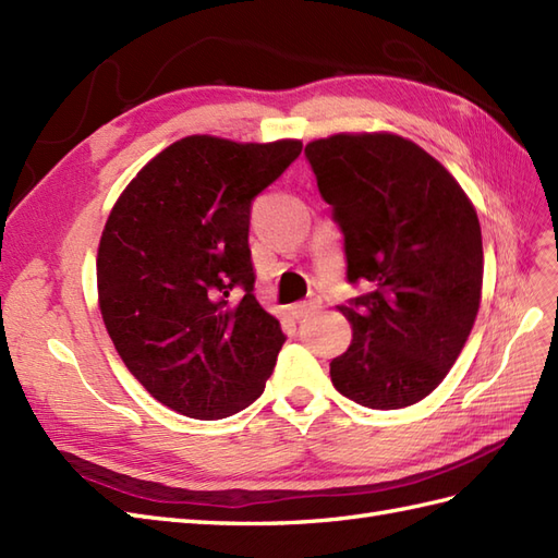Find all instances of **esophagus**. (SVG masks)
<instances>
[{
    "instance_id": "obj_1",
    "label": "esophagus",
    "mask_w": 558,
    "mask_h": 558,
    "mask_svg": "<svg viewBox=\"0 0 558 558\" xmlns=\"http://www.w3.org/2000/svg\"><path fill=\"white\" fill-rule=\"evenodd\" d=\"M318 306H320L318 299H308V302H299V304L292 306V316H294V318H306V316H311V313H316Z\"/></svg>"
}]
</instances>
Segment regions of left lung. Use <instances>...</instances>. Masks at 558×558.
Wrapping results in <instances>:
<instances>
[{
  "label": "left lung",
  "instance_id": "8db88e82",
  "mask_svg": "<svg viewBox=\"0 0 558 558\" xmlns=\"http://www.w3.org/2000/svg\"><path fill=\"white\" fill-rule=\"evenodd\" d=\"M304 155L344 235L347 280L365 288L341 306L353 341L330 363L335 389L373 410L417 403L476 320V211L446 167L396 134H337Z\"/></svg>",
  "mask_w": 558,
  "mask_h": 558
}]
</instances>
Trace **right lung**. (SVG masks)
<instances>
[{"label":"right lung","mask_w":558,"mask_h":558,"mask_svg":"<svg viewBox=\"0 0 558 558\" xmlns=\"http://www.w3.org/2000/svg\"><path fill=\"white\" fill-rule=\"evenodd\" d=\"M302 141L185 136L143 167L98 245V304L130 373L162 405L223 420L264 393L284 344L254 296L252 199Z\"/></svg>","instance_id":"1"}]
</instances>
